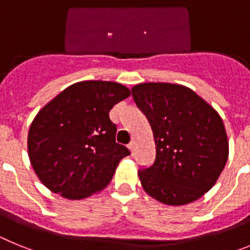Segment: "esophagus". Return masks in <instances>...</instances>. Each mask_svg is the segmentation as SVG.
I'll return each instance as SVG.
<instances>
[{
  "label": "esophagus",
  "mask_w": 250,
  "mask_h": 250,
  "mask_svg": "<svg viewBox=\"0 0 250 250\" xmlns=\"http://www.w3.org/2000/svg\"><path fill=\"white\" fill-rule=\"evenodd\" d=\"M127 147L130 149V151H131V154H134L135 152V149H136V144H135V141H131L129 145H127Z\"/></svg>",
  "instance_id": "esophagus-1"
}]
</instances>
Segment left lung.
<instances>
[{"instance_id":"8db88e82","label":"left lung","mask_w":250,"mask_h":250,"mask_svg":"<svg viewBox=\"0 0 250 250\" xmlns=\"http://www.w3.org/2000/svg\"><path fill=\"white\" fill-rule=\"evenodd\" d=\"M155 140L154 164L138 171L144 190L167 205L199 199L215 184L229 145L219 114L189 87L146 83L131 89Z\"/></svg>"}]
</instances>
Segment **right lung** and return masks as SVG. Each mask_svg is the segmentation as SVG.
<instances>
[{"mask_svg": "<svg viewBox=\"0 0 250 250\" xmlns=\"http://www.w3.org/2000/svg\"><path fill=\"white\" fill-rule=\"evenodd\" d=\"M130 96L112 81H83L68 86L40 110L30 126L27 149L35 173L51 191L83 199L111 182L129 149L115 140L109 112Z\"/></svg>", "mask_w": 250, "mask_h": 250, "instance_id": "1", "label": "right lung"}]
</instances>
